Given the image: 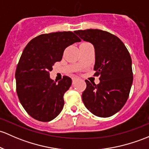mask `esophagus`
Segmentation results:
<instances>
[{"mask_svg": "<svg viewBox=\"0 0 149 149\" xmlns=\"http://www.w3.org/2000/svg\"><path fill=\"white\" fill-rule=\"evenodd\" d=\"M79 79V78H78V77H73V79H72V81H73V84H74L76 81H78Z\"/></svg>", "mask_w": 149, "mask_h": 149, "instance_id": "obj_1", "label": "esophagus"}]
</instances>
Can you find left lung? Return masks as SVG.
<instances>
[{"label":"left lung","mask_w":149,"mask_h":149,"mask_svg":"<svg viewBox=\"0 0 149 149\" xmlns=\"http://www.w3.org/2000/svg\"><path fill=\"white\" fill-rule=\"evenodd\" d=\"M95 48L94 76L100 83L86 80V88L82 100L86 109L95 116L109 117L123 108L133 83L132 61L124 43L116 36L99 29L74 31Z\"/></svg>","instance_id":"left-lung-1"}]
</instances>
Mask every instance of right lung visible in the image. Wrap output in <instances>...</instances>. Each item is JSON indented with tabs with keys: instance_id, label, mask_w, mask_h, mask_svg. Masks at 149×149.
I'll list each match as a JSON object with an SVG mask.
<instances>
[{
	"instance_id": "1",
	"label": "right lung",
	"mask_w": 149,
	"mask_h": 149,
	"mask_svg": "<svg viewBox=\"0 0 149 149\" xmlns=\"http://www.w3.org/2000/svg\"><path fill=\"white\" fill-rule=\"evenodd\" d=\"M80 41L70 31L51 33L34 38L23 50L15 70L16 91L23 107L35 119L50 121L62 111L63 95L72 80L65 76L56 83L49 72L61 61L65 48Z\"/></svg>"
}]
</instances>
